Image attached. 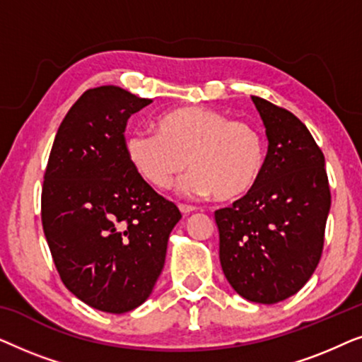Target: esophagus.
<instances>
[{
	"label": "esophagus",
	"mask_w": 362,
	"mask_h": 362,
	"mask_svg": "<svg viewBox=\"0 0 362 362\" xmlns=\"http://www.w3.org/2000/svg\"><path fill=\"white\" fill-rule=\"evenodd\" d=\"M180 211H181L185 216H189L191 212L196 211V207H194V206H187V204H180Z\"/></svg>",
	"instance_id": "obj_1"
}]
</instances>
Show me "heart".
<instances>
[{
  "label": "heart",
  "instance_id": "heart-1",
  "mask_svg": "<svg viewBox=\"0 0 362 362\" xmlns=\"http://www.w3.org/2000/svg\"><path fill=\"white\" fill-rule=\"evenodd\" d=\"M130 165L156 189H168L189 165L182 181L187 196L229 201L247 194L265 170L267 146L254 125L230 120L207 107H181L158 117L156 133L138 128L127 135Z\"/></svg>",
  "mask_w": 362,
  "mask_h": 362
}]
</instances>
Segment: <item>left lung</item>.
<instances>
[{
	"mask_svg": "<svg viewBox=\"0 0 362 362\" xmlns=\"http://www.w3.org/2000/svg\"><path fill=\"white\" fill-rule=\"evenodd\" d=\"M252 100L269 138L264 175L214 217L232 288L249 301L274 305L295 295L318 267L331 192L323 151L305 123L265 98Z\"/></svg>",
	"mask_w": 362,
	"mask_h": 362,
	"instance_id": "obj_1",
	"label": "left lung"
}]
</instances>
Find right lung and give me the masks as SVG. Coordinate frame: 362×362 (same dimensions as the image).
Returning a JSON list of instances; mask_svg holds the SVG:
<instances>
[{
    "label": "right lung",
    "mask_w": 362,
    "mask_h": 362,
    "mask_svg": "<svg viewBox=\"0 0 362 362\" xmlns=\"http://www.w3.org/2000/svg\"><path fill=\"white\" fill-rule=\"evenodd\" d=\"M150 103L115 86L88 88L59 127L44 171L41 221L59 276L107 313L150 296L181 219L125 153L128 118Z\"/></svg>",
    "instance_id": "obj_1"
}]
</instances>
